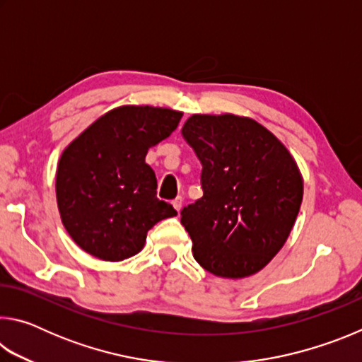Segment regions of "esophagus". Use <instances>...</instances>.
<instances>
[{
    "instance_id": "esophagus-1",
    "label": "esophagus",
    "mask_w": 362,
    "mask_h": 362,
    "mask_svg": "<svg viewBox=\"0 0 362 362\" xmlns=\"http://www.w3.org/2000/svg\"><path fill=\"white\" fill-rule=\"evenodd\" d=\"M182 203H183L182 198H175V199L173 201V206L175 207V211H177V212H180V211H182Z\"/></svg>"
}]
</instances>
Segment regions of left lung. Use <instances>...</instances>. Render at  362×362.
<instances>
[{
  "mask_svg": "<svg viewBox=\"0 0 362 362\" xmlns=\"http://www.w3.org/2000/svg\"><path fill=\"white\" fill-rule=\"evenodd\" d=\"M182 134L203 164V198L180 212L196 262L220 278L255 274L284 246L298 216L303 179L296 159L246 116L193 115Z\"/></svg>",
  "mask_w": 362,
  "mask_h": 362,
  "instance_id": "obj_1",
  "label": "left lung"
}]
</instances>
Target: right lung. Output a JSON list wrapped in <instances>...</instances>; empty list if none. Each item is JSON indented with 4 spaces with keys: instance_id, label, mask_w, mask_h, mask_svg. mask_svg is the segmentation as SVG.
<instances>
[{
    "instance_id": "1",
    "label": "right lung",
    "mask_w": 362,
    "mask_h": 362,
    "mask_svg": "<svg viewBox=\"0 0 362 362\" xmlns=\"http://www.w3.org/2000/svg\"><path fill=\"white\" fill-rule=\"evenodd\" d=\"M182 112L122 105L100 116L64 150L57 164L60 218L86 252L119 262L144 249L159 220L177 216L156 198V177L145 156L179 126Z\"/></svg>"
}]
</instances>
